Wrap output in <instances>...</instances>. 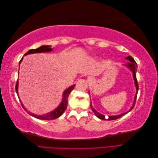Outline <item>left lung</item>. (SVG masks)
<instances>
[{
    "label": "left lung",
    "instance_id": "8db88e82",
    "mask_svg": "<svg viewBox=\"0 0 158 158\" xmlns=\"http://www.w3.org/2000/svg\"><path fill=\"white\" fill-rule=\"evenodd\" d=\"M126 59L127 60H128L130 61V63H128L127 64H126V66L127 67H128L130 69V70L132 72V74H133V78L134 80H135V85H136V93L135 95V102L133 103V106L131 108V109L129 110L128 111L125 113H123L121 114H118V115H115V116H109V117H106L105 115L103 114H102L99 113L96 110H95L92 106V103H91V108H92V110L93 111V112L95 113V115H96L100 119H102V120H107V121H111V120H115V119L118 118L119 117H121L123 115H125L127 113H128L129 111H131V110L133 109L134 106H135V102H136V97H137V94H138V84L137 82V79H136V70H137V63H136V61L131 56H128L127 57H126Z\"/></svg>",
    "mask_w": 158,
    "mask_h": 158
}]
</instances>
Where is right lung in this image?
Listing matches in <instances>:
<instances>
[{
  "label": "right lung",
  "instance_id": "obj_1",
  "mask_svg": "<svg viewBox=\"0 0 158 158\" xmlns=\"http://www.w3.org/2000/svg\"><path fill=\"white\" fill-rule=\"evenodd\" d=\"M52 51V49L50 47L49 45H43L41 46L40 47L37 49H31L30 51H28L24 55H27L29 54H33V53H40V52H50ZM23 59V57L22 58V59L19 62V64H20L21 62ZM19 72V71H18ZM18 81H17L16 82V92L17 95H18ZM75 86V85H73L72 86L69 87V88L66 89L64 93H63V99L62 100V102L60 103V104L59 105V106L57 107L56 109H55L54 111H52L51 112H50L49 113H47L45 114H42V115H37V114H35L33 113H31L30 112L28 111V114H30L31 116L39 118V119H41V120H53V119L59 118V117H60L62 114H63L64 111L66 110V107H67V104H68V98L69 95L70 94V92L74 89V87ZM19 98V96H18ZM21 102V101H20ZM22 106L23 107V108H24V106H23L22 103L21 102ZM25 110H26V108H24ZM27 111V110H26Z\"/></svg>",
  "mask_w": 158,
  "mask_h": 158
}]
</instances>
